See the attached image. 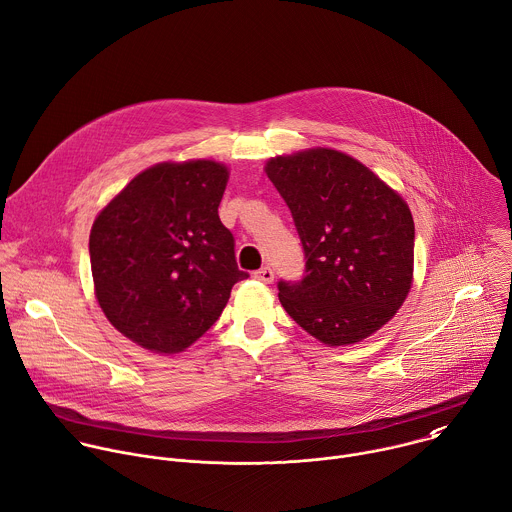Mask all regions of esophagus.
<instances>
[{"mask_svg": "<svg viewBox=\"0 0 512 512\" xmlns=\"http://www.w3.org/2000/svg\"><path fill=\"white\" fill-rule=\"evenodd\" d=\"M273 269L271 267H261L259 271H255V279L263 281V283H271L273 281Z\"/></svg>", "mask_w": 512, "mask_h": 512, "instance_id": "esophagus-1", "label": "esophagus"}]
</instances>
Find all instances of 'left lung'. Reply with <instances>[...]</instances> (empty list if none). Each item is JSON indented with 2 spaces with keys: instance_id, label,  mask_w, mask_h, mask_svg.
I'll list each match as a JSON object with an SVG mask.
<instances>
[{
  "instance_id": "obj_1",
  "label": "left lung",
  "mask_w": 512,
  "mask_h": 512,
  "mask_svg": "<svg viewBox=\"0 0 512 512\" xmlns=\"http://www.w3.org/2000/svg\"><path fill=\"white\" fill-rule=\"evenodd\" d=\"M265 175L287 203L307 259L301 281H279L283 309L329 348L362 342L412 289L408 203L358 158L327 146L273 156Z\"/></svg>"
}]
</instances>
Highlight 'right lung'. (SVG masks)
I'll use <instances>...</instances> for the list:
<instances>
[{
    "mask_svg": "<svg viewBox=\"0 0 512 512\" xmlns=\"http://www.w3.org/2000/svg\"><path fill=\"white\" fill-rule=\"evenodd\" d=\"M227 183L223 162L166 160L138 173L96 215L94 295L136 346L166 356L185 352L247 277L217 211Z\"/></svg>",
    "mask_w": 512,
    "mask_h": 512,
    "instance_id": "obj_1",
    "label": "right lung"
}]
</instances>
